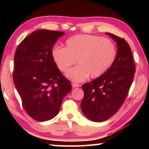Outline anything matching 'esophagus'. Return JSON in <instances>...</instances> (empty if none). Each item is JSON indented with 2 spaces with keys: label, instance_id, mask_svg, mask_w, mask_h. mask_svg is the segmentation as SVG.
<instances>
[{
  "label": "esophagus",
  "instance_id": "obj_1",
  "mask_svg": "<svg viewBox=\"0 0 149 149\" xmlns=\"http://www.w3.org/2000/svg\"><path fill=\"white\" fill-rule=\"evenodd\" d=\"M72 87H78L81 86L80 84H76V83H72Z\"/></svg>",
  "mask_w": 149,
  "mask_h": 149
}]
</instances>
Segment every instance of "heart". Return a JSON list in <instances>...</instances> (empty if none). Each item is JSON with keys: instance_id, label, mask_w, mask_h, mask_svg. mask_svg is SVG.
I'll use <instances>...</instances> for the list:
<instances>
[{"instance_id": "b5f03b06", "label": "heart", "mask_w": 149, "mask_h": 149, "mask_svg": "<svg viewBox=\"0 0 149 149\" xmlns=\"http://www.w3.org/2000/svg\"><path fill=\"white\" fill-rule=\"evenodd\" d=\"M65 47L55 46L51 56L60 71L65 72L77 63L79 65L68 72L67 77L82 81L91 75L99 77L109 69L116 56V47L111 40L91 35H77L68 39Z\"/></svg>"}]
</instances>
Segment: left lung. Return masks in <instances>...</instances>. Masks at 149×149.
Instances as JSON below:
<instances>
[{
  "mask_svg": "<svg viewBox=\"0 0 149 149\" xmlns=\"http://www.w3.org/2000/svg\"><path fill=\"white\" fill-rule=\"evenodd\" d=\"M117 43L116 59L101 76L83 85L84 97L81 109L87 118L101 122L116 113L126 99L132 84L135 66L129 44L125 39L107 33Z\"/></svg>",
  "mask_w": 149,
  "mask_h": 149,
  "instance_id": "8db88e82",
  "label": "left lung"
}]
</instances>
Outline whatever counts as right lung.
Instances as JSON below:
<instances>
[{"label":"right lung","instance_id":"1","mask_svg":"<svg viewBox=\"0 0 149 149\" xmlns=\"http://www.w3.org/2000/svg\"><path fill=\"white\" fill-rule=\"evenodd\" d=\"M63 35L37 30L20 42L15 52L14 84L27 114L39 122L56 116L63 99L72 90L71 83L51 56L52 47Z\"/></svg>","mask_w":149,"mask_h":149}]
</instances>
